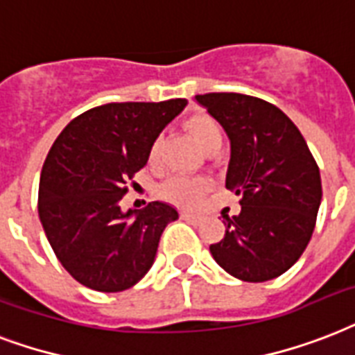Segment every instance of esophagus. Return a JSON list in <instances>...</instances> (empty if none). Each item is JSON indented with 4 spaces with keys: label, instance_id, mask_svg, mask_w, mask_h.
Masks as SVG:
<instances>
[{
    "label": "esophagus",
    "instance_id": "esophagus-1",
    "mask_svg": "<svg viewBox=\"0 0 355 355\" xmlns=\"http://www.w3.org/2000/svg\"><path fill=\"white\" fill-rule=\"evenodd\" d=\"M181 218L187 222H191V224H200V216L192 215V213H187V211H183V213H181Z\"/></svg>",
    "mask_w": 355,
    "mask_h": 355
}]
</instances>
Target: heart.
Here are the masks:
<instances>
[{
    "label": "heart",
    "instance_id": "heart-1",
    "mask_svg": "<svg viewBox=\"0 0 355 355\" xmlns=\"http://www.w3.org/2000/svg\"><path fill=\"white\" fill-rule=\"evenodd\" d=\"M183 128L189 131L194 142L202 148L205 153H215L218 148L222 146V133L220 123L216 122L215 118L205 112H196L191 114L183 122ZM161 159V140H155L150 152H148V163L150 166H155ZM207 181L200 180V178H183V175H174L168 181H164L161 187V196L166 198L168 202L178 203V205H185V207H192L196 205L202 196L207 192Z\"/></svg>",
    "mask_w": 355,
    "mask_h": 355
}]
</instances>
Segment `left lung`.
I'll return each instance as SVG.
<instances>
[{
	"label": "left lung",
	"mask_w": 355,
	"mask_h": 355,
	"mask_svg": "<svg viewBox=\"0 0 355 355\" xmlns=\"http://www.w3.org/2000/svg\"><path fill=\"white\" fill-rule=\"evenodd\" d=\"M232 142L226 189L241 196V213L224 215L226 233L211 244L218 265L243 282H268L304 254L322 200L317 161L282 109L235 92L198 94Z\"/></svg>",
	"instance_id": "1"
}]
</instances>
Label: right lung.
Here are the masks:
<instances>
[{
  "mask_svg": "<svg viewBox=\"0 0 355 355\" xmlns=\"http://www.w3.org/2000/svg\"><path fill=\"white\" fill-rule=\"evenodd\" d=\"M187 100L125 101L89 109L68 123L44 161L38 216L57 259L81 285L120 293L152 268L178 211L163 202L123 213L125 183Z\"/></svg>",
  "mask_w": 355,
  "mask_h": 355,
  "instance_id": "1",
  "label": "right lung"
}]
</instances>
